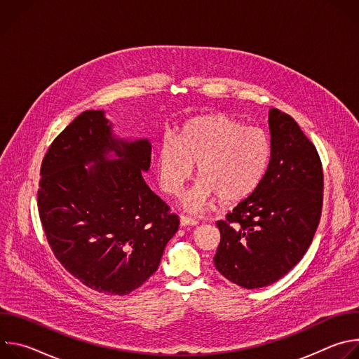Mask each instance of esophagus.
Instances as JSON below:
<instances>
[{
	"label": "esophagus",
	"mask_w": 359,
	"mask_h": 359,
	"mask_svg": "<svg viewBox=\"0 0 359 359\" xmlns=\"http://www.w3.org/2000/svg\"><path fill=\"white\" fill-rule=\"evenodd\" d=\"M198 222L193 217H189V216H182L180 217V226L186 227V226H196Z\"/></svg>",
	"instance_id": "esophagus-1"
}]
</instances>
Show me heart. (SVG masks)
I'll return each instance as SVG.
<instances>
[{"label": "heart", "instance_id": "obj_1", "mask_svg": "<svg viewBox=\"0 0 359 359\" xmlns=\"http://www.w3.org/2000/svg\"><path fill=\"white\" fill-rule=\"evenodd\" d=\"M273 159L270 135L245 126L224 114H204L186 121L177 139L168 136L159 146L158 175L165 193L177 196L193 177L196 189L184 208L200 212L219 198L234 204L252 196L263 184Z\"/></svg>", "mask_w": 359, "mask_h": 359}]
</instances>
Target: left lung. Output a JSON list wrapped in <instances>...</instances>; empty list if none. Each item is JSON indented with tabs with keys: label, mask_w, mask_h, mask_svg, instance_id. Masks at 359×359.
<instances>
[{
	"label": "left lung",
	"mask_w": 359,
	"mask_h": 359,
	"mask_svg": "<svg viewBox=\"0 0 359 359\" xmlns=\"http://www.w3.org/2000/svg\"><path fill=\"white\" fill-rule=\"evenodd\" d=\"M269 123L273 159L263 184L216 222L215 266L248 290L276 283L304 257L323 210L324 173L314 143L280 109L270 111Z\"/></svg>",
	"instance_id": "left-lung-1"
}]
</instances>
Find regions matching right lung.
Masks as SVG:
<instances>
[{
	"mask_svg": "<svg viewBox=\"0 0 359 359\" xmlns=\"http://www.w3.org/2000/svg\"><path fill=\"white\" fill-rule=\"evenodd\" d=\"M150 150L146 139H116L102 111H85L43 156L36 200L48 244L95 291L126 295L139 288L179 230V216L142 176ZM109 151L120 159L109 161ZM88 163L95 165L86 170Z\"/></svg>",
	"mask_w": 359,
	"mask_h": 359,
	"instance_id": "1",
	"label": "right lung"
}]
</instances>
